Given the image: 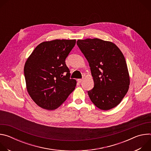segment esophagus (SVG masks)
<instances>
[{
    "mask_svg": "<svg viewBox=\"0 0 151 151\" xmlns=\"http://www.w3.org/2000/svg\"><path fill=\"white\" fill-rule=\"evenodd\" d=\"M82 81H83V79H78V82H79V83L82 82Z\"/></svg>",
    "mask_w": 151,
    "mask_h": 151,
    "instance_id": "obj_1",
    "label": "esophagus"
}]
</instances>
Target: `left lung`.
I'll return each mask as SVG.
<instances>
[{"instance_id": "left-lung-1", "label": "left lung", "mask_w": 151, "mask_h": 151, "mask_svg": "<svg viewBox=\"0 0 151 151\" xmlns=\"http://www.w3.org/2000/svg\"><path fill=\"white\" fill-rule=\"evenodd\" d=\"M89 63L94 88L88 94L94 105L107 111L118 105L127 94L130 76L125 57L113 42L98 38L78 40Z\"/></svg>"}]
</instances>
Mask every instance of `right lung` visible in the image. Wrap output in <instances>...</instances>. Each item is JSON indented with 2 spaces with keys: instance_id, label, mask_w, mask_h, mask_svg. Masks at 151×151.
<instances>
[{
  "instance_id": "1",
  "label": "right lung",
  "mask_w": 151,
  "mask_h": 151,
  "mask_svg": "<svg viewBox=\"0 0 151 151\" xmlns=\"http://www.w3.org/2000/svg\"><path fill=\"white\" fill-rule=\"evenodd\" d=\"M75 44V39L43 42L28 57L24 68L26 88L42 108L56 109L75 90L76 81L70 78L65 60Z\"/></svg>"
}]
</instances>
